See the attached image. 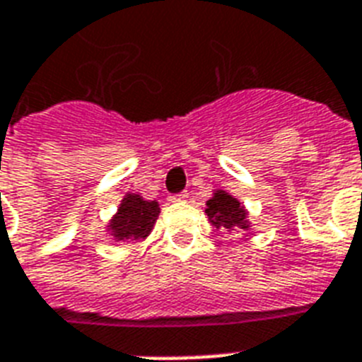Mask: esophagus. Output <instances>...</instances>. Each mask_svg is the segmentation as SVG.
<instances>
[{
    "label": "esophagus",
    "mask_w": 362,
    "mask_h": 362,
    "mask_svg": "<svg viewBox=\"0 0 362 362\" xmlns=\"http://www.w3.org/2000/svg\"><path fill=\"white\" fill-rule=\"evenodd\" d=\"M187 199V193L182 192V193H176V195H170L169 201L170 203H176V201H186Z\"/></svg>",
    "instance_id": "1"
}]
</instances>
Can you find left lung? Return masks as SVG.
<instances>
[{"mask_svg":"<svg viewBox=\"0 0 362 362\" xmlns=\"http://www.w3.org/2000/svg\"><path fill=\"white\" fill-rule=\"evenodd\" d=\"M206 206L209 209L204 210V212L209 216L210 223L218 227V229L220 227H226V229L238 227V229L246 231L247 227H250V223L246 220V210H244V206L227 192L218 189L214 193V197L206 201Z\"/></svg>","mask_w":362,"mask_h":362,"instance_id":"obj_1","label":"left lung"}]
</instances>
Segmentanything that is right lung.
I'll return each instance as SVG.
<instances>
[{"label":"right lung","instance_id":"1","mask_svg":"<svg viewBox=\"0 0 362 362\" xmlns=\"http://www.w3.org/2000/svg\"><path fill=\"white\" fill-rule=\"evenodd\" d=\"M159 216V204L156 201H144L141 195L127 193L120 203V209L110 220L109 231L116 240H139L146 238Z\"/></svg>","mask_w":362,"mask_h":362}]
</instances>
